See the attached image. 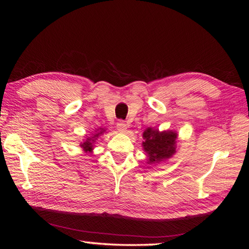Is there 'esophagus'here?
<instances>
[{"mask_svg": "<svg viewBox=\"0 0 249 249\" xmlns=\"http://www.w3.org/2000/svg\"><path fill=\"white\" fill-rule=\"evenodd\" d=\"M116 128H118V130L120 131H125L126 128H127V125H126V123L124 121H119L118 123H116Z\"/></svg>", "mask_w": 249, "mask_h": 249, "instance_id": "esophagus-1", "label": "esophagus"}]
</instances>
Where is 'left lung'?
Listing matches in <instances>:
<instances>
[{"mask_svg": "<svg viewBox=\"0 0 249 249\" xmlns=\"http://www.w3.org/2000/svg\"><path fill=\"white\" fill-rule=\"evenodd\" d=\"M177 133L147 128L143 133V149L149 157V162L154 163L171 157L176 153Z\"/></svg>", "mask_w": 249, "mask_h": 249, "instance_id": "1", "label": "left lung"}]
</instances>
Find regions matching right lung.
I'll return each mask as SVG.
<instances>
[{
	"mask_svg": "<svg viewBox=\"0 0 249 249\" xmlns=\"http://www.w3.org/2000/svg\"><path fill=\"white\" fill-rule=\"evenodd\" d=\"M104 129H102L99 131V133H97V134H95L94 135V137H91V138H87V140L83 142V143H81V147H83V150L84 151H92V146H93V142L95 141V138H96V137H98V135H100V134H103L104 133Z\"/></svg>",
	"mask_w": 249,
	"mask_h": 249,
	"instance_id": "obj_1",
	"label": "right lung"
}]
</instances>
